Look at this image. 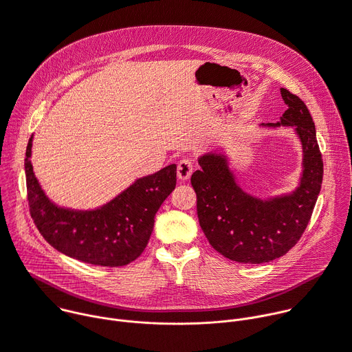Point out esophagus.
Instances as JSON below:
<instances>
[{"label":"esophagus","mask_w":352,"mask_h":352,"mask_svg":"<svg viewBox=\"0 0 352 352\" xmlns=\"http://www.w3.org/2000/svg\"><path fill=\"white\" fill-rule=\"evenodd\" d=\"M194 170V164L191 160H182L177 165V177L180 180H188Z\"/></svg>","instance_id":"obj_1"}]
</instances>
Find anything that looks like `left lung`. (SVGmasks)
Segmentation results:
<instances>
[{
    "instance_id": "left-lung-1",
    "label": "left lung",
    "mask_w": 352,
    "mask_h": 352,
    "mask_svg": "<svg viewBox=\"0 0 352 352\" xmlns=\"http://www.w3.org/2000/svg\"><path fill=\"white\" fill-rule=\"evenodd\" d=\"M287 104L276 124L290 126L302 150L301 173L290 192L256 197L245 191L221 151L198 157L199 170L191 176L197 192L199 226L209 243L224 257L243 264H261L287 253L302 235L318 199L323 162L316 142L315 124L304 102L280 88Z\"/></svg>"
}]
</instances>
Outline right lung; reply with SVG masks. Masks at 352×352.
I'll return each mask as SVG.
<instances>
[{
  "label": "right lung",
  "mask_w": 352,
  "mask_h": 352,
  "mask_svg": "<svg viewBox=\"0 0 352 352\" xmlns=\"http://www.w3.org/2000/svg\"><path fill=\"white\" fill-rule=\"evenodd\" d=\"M30 138L25 172L32 217L45 238L60 253L102 267H121L146 249L154 217L176 187V165L136 179L106 204L92 209L58 205L44 191L33 164Z\"/></svg>",
  "instance_id": "right-lung-1"
}]
</instances>
